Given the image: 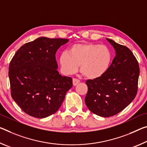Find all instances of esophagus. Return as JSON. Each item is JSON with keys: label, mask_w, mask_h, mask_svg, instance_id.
<instances>
[{"label": "esophagus", "mask_w": 147, "mask_h": 147, "mask_svg": "<svg viewBox=\"0 0 147 147\" xmlns=\"http://www.w3.org/2000/svg\"><path fill=\"white\" fill-rule=\"evenodd\" d=\"M79 82H80V80H79L78 79H76V78H73V86H76Z\"/></svg>", "instance_id": "34e87169"}]
</instances>
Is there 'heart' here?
Returning a JSON list of instances; mask_svg holds the SVG:
<instances>
[{"label": "heart", "instance_id": "1", "mask_svg": "<svg viewBox=\"0 0 147 147\" xmlns=\"http://www.w3.org/2000/svg\"><path fill=\"white\" fill-rule=\"evenodd\" d=\"M112 61L113 53L107 46L91 42L74 44L68 52H62L59 57V63L64 74L75 73L80 65L81 71L90 79L104 75Z\"/></svg>", "mask_w": 147, "mask_h": 147}]
</instances>
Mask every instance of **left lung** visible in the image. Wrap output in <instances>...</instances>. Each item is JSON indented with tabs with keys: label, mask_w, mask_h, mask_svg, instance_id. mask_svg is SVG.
I'll return each instance as SVG.
<instances>
[{
	"label": "left lung",
	"mask_w": 147,
	"mask_h": 147,
	"mask_svg": "<svg viewBox=\"0 0 147 147\" xmlns=\"http://www.w3.org/2000/svg\"><path fill=\"white\" fill-rule=\"evenodd\" d=\"M106 39L115 49V57L104 75L86 82L88 88L86 106L102 117L119 113L134 101L140 72L138 62L129 48Z\"/></svg>",
	"instance_id": "obj_1"
}]
</instances>
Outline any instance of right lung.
Returning <instances> with one entry per match:
<instances>
[{"label":"right lung","instance_id":"1","mask_svg":"<svg viewBox=\"0 0 147 147\" xmlns=\"http://www.w3.org/2000/svg\"><path fill=\"white\" fill-rule=\"evenodd\" d=\"M69 39L39 37L25 44L9 66L11 95L22 110L33 117L53 115L73 86V79L57 71L55 53Z\"/></svg>","mask_w":147,"mask_h":147}]
</instances>
